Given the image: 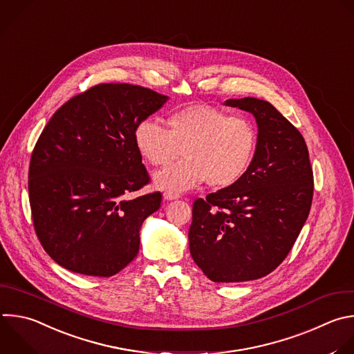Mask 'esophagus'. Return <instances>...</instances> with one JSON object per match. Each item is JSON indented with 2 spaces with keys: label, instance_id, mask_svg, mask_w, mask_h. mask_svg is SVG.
I'll list each match as a JSON object with an SVG mask.
<instances>
[{
  "label": "esophagus",
  "instance_id": "1",
  "mask_svg": "<svg viewBox=\"0 0 354 354\" xmlns=\"http://www.w3.org/2000/svg\"><path fill=\"white\" fill-rule=\"evenodd\" d=\"M179 197V194L178 193H174V192H165L164 193V198L165 200H175V198H178Z\"/></svg>",
  "mask_w": 354,
  "mask_h": 354
}]
</instances>
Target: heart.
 Returning <instances> with one entry per match:
<instances>
[{"mask_svg": "<svg viewBox=\"0 0 354 354\" xmlns=\"http://www.w3.org/2000/svg\"><path fill=\"white\" fill-rule=\"evenodd\" d=\"M168 131L153 118L140 121L133 142L153 167H168L182 154L186 160L156 174L160 189L183 192L201 182L222 189L239 182L250 169L259 147L256 125L246 116L197 104L172 112Z\"/></svg>", "mask_w": 354, "mask_h": 354, "instance_id": "heart-1", "label": "heart"}]
</instances>
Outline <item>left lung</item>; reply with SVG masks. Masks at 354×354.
<instances>
[{"label": "left lung", "instance_id": "8db88e82", "mask_svg": "<svg viewBox=\"0 0 354 354\" xmlns=\"http://www.w3.org/2000/svg\"><path fill=\"white\" fill-rule=\"evenodd\" d=\"M254 115L259 147L234 185L197 198L189 229L194 263L214 282H245L272 272L308 216L314 182L301 133L268 101L230 98Z\"/></svg>", "mask_w": 354, "mask_h": 354}]
</instances>
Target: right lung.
Segmentation results:
<instances>
[{
  "mask_svg": "<svg viewBox=\"0 0 354 354\" xmlns=\"http://www.w3.org/2000/svg\"><path fill=\"white\" fill-rule=\"evenodd\" d=\"M167 100L142 86L102 83L51 116L32 153L29 200L37 238L61 267L106 278L138 256L142 223L162 196L124 198L150 182L133 131Z\"/></svg>",
  "mask_w": 354,
  "mask_h": 354,
  "instance_id": "1",
  "label": "right lung"
}]
</instances>
